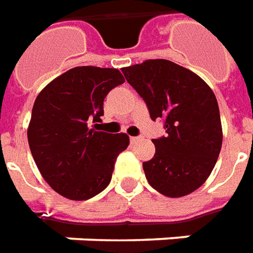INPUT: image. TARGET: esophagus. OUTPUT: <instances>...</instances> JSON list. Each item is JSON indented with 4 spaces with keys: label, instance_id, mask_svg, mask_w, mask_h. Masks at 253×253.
<instances>
[{
    "label": "esophagus",
    "instance_id": "esophagus-1",
    "mask_svg": "<svg viewBox=\"0 0 253 253\" xmlns=\"http://www.w3.org/2000/svg\"><path fill=\"white\" fill-rule=\"evenodd\" d=\"M130 141H131V144H134V142L140 141V137H130Z\"/></svg>",
    "mask_w": 253,
    "mask_h": 253
}]
</instances>
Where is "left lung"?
I'll return each mask as SVG.
<instances>
[{
  "label": "left lung",
  "instance_id": "obj_1",
  "mask_svg": "<svg viewBox=\"0 0 253 253\" xmlns=\"http://www.w3.org/2000/svg\"><path fill=\"white\" fill-rule=\"evenodd\" d=\"M122 72L145 101L151 119L165 120L166 135L152 140L155 155L142 163L148 183L170 198L191 194L212 173L221 149L213 91L198 75L168 59H148Z\"/></svg>",
  "mask_w": 253,
  "mask_h": 253
}]
</instances>
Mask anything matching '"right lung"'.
Here are the masks:
<instances>
[{
  "label": "right lung",
  "mask_w": 253,
  "mask_h": 253,
  "mask_svg": "<svg viewBox=\"0 0 253 253\" xmlns=\"http://www.w3.org/2000/svg\"><path fill=\"white\" fill-rule=\"evenodd\" d=\"M125 83L118 69L77 66L45 85L33 105L29 147L41 176L62 197L85 201L111 183L128 135L88 128L101 120L104 99Z\"/></svg>",
  "instance_id": "obj_1"
}]
</instances>
